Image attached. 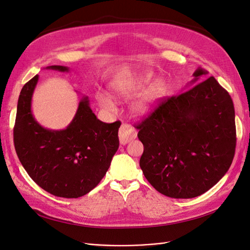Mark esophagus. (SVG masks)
I'll list each match as a JSON object with an SVG mask.
<instances>
[{"label":"esophagus","instance_id":"34e87169","mask_svg":"<svg viewBox=\"0 0 250 250\" xmlns=\"http://www.w3.org/2000/svg\"><path fill=\"white\" fill-rule=\"evenodd\" d=\"M137 130L133 127L127 124H123L119 129V139L121 145H126L127 143L137 138Z\"/></svg>","mask_w":250,"mask_h":250}]
</instances>
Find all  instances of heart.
<instances>
[{
    "label": "heart",
    "mask_w": 250,
    "mask_h": 250,
    "mask_svg": "<svg viewBox=\"0 0 250 250\" xmlns=\"http://www.w3.org/2000/svg\"><path fill=\"white\" fill-rule=\"evenodd\" d=\"M154 79V73L150 70L131 74L125 78L111 82V94L118 99L127 100L140 95ZM149 87L130 105V111L135 118H144L154 109L165 93V83L162 79H156ZM96 101L105 110H115V103L107 95L98 93Z\"/></svg>",
    "instance_id": "1"
}]
</instances>
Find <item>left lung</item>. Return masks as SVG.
<instances>
[{
	"label": "left lung",
	"mask_w": 250,
	"mask_h": 250,
	"mask_svg": "<svg viewBox=\"0 0 250 250\" xmlns=\"http://www.w3.org/2000/svg\"><path fill=\"white\" fill-rule=\"evenodd\" d=\"M204 75L207 71L198 67L191 86ZM137 128L144 145L140 167L150 185L168 197L187 199L206 193L232 163L233 103L214 77L164 99Z\"/></svg>",
	"instance_id": "left-lung-1"
}]
</instances>
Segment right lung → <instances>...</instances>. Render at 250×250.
<instances>
[{
  "label": "right lung",
  "instance_id": "right-lung-1",
  "mask_svg": "<svg viewBox=\"0 0 250 250\" xmlns=\"http://www.w3.org/2000/svg\"><path fill=\"white\" fill-rule=\"evenodd\" d=\"M47 69L69 72L63 65ZM39 75L22 86L13 129L14 147L29 176L44 191L63 198L87 194L106 174L119 148L120 121L103 123L83 96L65 129L51 130L37 123L31 101Z\"/></svg>",
  "mask_w": 250,
  "mask_h": 250
}]
</instances>
